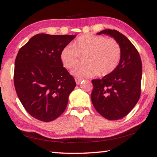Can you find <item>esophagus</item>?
Returning a JSON list of instances; mask_svg holds the SVG:
<instances>
[{"label": "esophagus", "mask_w": 157, "mask_h": 157, "mask_svg": "<svg viewBox=\"0 0 157 157\" xmlns=\"http://www.w3.org/2000/svg\"><path fill=\"white\" fill-rule=\"evenodd\" d=\"M82 80H83V78H75V81H76L77 85L80 84V83L81 82V81H82Z\"/></svg>", "instance_id": "obj_1"}]
</instances>
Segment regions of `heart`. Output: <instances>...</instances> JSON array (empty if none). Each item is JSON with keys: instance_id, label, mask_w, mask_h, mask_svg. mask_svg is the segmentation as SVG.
Listing matches in <instances>:
<instances>
[{"instance_id": "1", "label": "heart", "mask_w": 157, "mask_h": 157, "mask_svg": "<svg viewBox=\"0 0 157 157\" xmlns=\"http://www.w3.org/2000/svg\"><path fill=\"white\" fill-rule=\"evenodd\" d=\"M84 65L73 71L77 77H91L98 74H110L117 68L121 56V47L114 39L102 36L85 34L77 38L74 47L67 46L62 49L61 60L68 69H73L84 57Z\"/></svg>"}]
</instances>
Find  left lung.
I'll return each mask as SVG.
<instances>
[{
  "mask_svg": "<svg viewBox=\"0 0 157 157\" xmlns=\"http://www.w3.org/2000/svg\"><path fill=\"white\" fill-rule=\"evenodd\" d=\"M106 34L119 43L121 56L119 65L110 74L92 80V104L102 117L118 120L126 117L141 96L142 64L139 53L125 36L116 30L106 29L98 33Z\"/></svg>",
  "mask_w": 157,
  "mask_h": 157,
  "instance_id": "left-lung-1",
  "label": "left lung"
}]
</instances>
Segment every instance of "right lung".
I'll use <instances>...</instances> for the list:
<instances>
[{
    "instance_id": "1",
    "label": "right lung",
    "mask_w": 157,
    "mask_h": 157,
    "mask_svg": "<svg viewBox=\"0 0 157 157\" xmlns=\"http://www.w3.org/2000/svg\"><path fill=\"white\" fill-rule=\"evenodd\" d=\"M74 35L34 36L21 47L14 68L17 95L31 117L49 122L61 116L76 83L63 67L61 52Z\"/></svg>"
}]
</instances>
